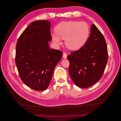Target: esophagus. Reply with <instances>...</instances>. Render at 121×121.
Listing matches in <instances>:
<instances>
[{
    "label": "esophagus",
    "instance_id": "34e87169",
    "mask_svg": "<svg viewBox=\"0 0 121 121\" xmlns=\"http://www.w3.org/2000/svg\"><path fill=\"white\" fill-rule=\"evenodd\" d=\"M63 58L64 59H66V58H67V55H66V53L64 52L63 54Z\"/></svg>",
    "mask_w": 121,
    "mask_h": 121
}]
</instances>
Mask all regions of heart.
<instances>
[{
    "label": "heart",
    "instance_id": "obj_1",
    "mask_svg": "<svg viewBox=\"0 0 121 121\" xmlns=\"http://www.w3.org/2000/svg\"><path fill=\"white\" fill-rule=\"evenodd\" d=\"M55 33L52 38L56 44H60L61 39H65V45L69 49L77 50L87 43L90 35V27L84 21H65L56 25Z\"/></svg>",
    "mask_w": 121,
    "mask_h": 121
}]
</instances>
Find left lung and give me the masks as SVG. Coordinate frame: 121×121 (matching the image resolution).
Masks as SVG:
<instances>
[{
    "instance_id": "left-lung-1",
    "label": "left lung",
    "mask_w": 121,
    "mask_h": 121,
    "mask_svg": "<svg viewBox=\"0 0 121 121\" xmlns=\"http://www.w3.org/2000/svg\"><path fill=\"white\" fill-rule=\"evenodd\" d=\"M69 72L76 86L83 88L91 87L103 75L108 59L106 40L93 24L86 44L68 56Z\"/></svg>"
}]
</instances>
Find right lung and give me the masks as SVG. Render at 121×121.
Listing matches in <instances>:
<instances>
[{
  "label": "right lung",
  "mask_w": 121,
  "mask_h": 121,
  "mask_svg": "<svg viewBox=\"0 0 121 121\" xmlns=\"http://www.w3.org/2000/svg\"><path fill=\"white\" fill-rule=\"evenodd\" d=\"M50 22H33L20 35L16 45L15 65L22 81L37 91L47 89L56 65L62 58L60 50L50 49Z\"/></svg>",
  "instance_id": "obj_1"
}]
</instances>
